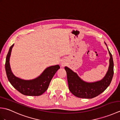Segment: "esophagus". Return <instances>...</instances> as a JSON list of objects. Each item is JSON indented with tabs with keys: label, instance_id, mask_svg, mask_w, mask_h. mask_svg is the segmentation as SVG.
I'll return each instance as SVG.
<instances>
[{
	"label": "esophagus",
	"instance_id": "1",
	"mask_svg": "<svg viewBox=\"0 0 120 120\" xmlns=\"http://www.w3.org/2000/svg\"><path fill=\"white\" fill-rule=\"evenodd\" d=\"M61 65H62V66H63V67H64V66L65 65H64V64H63V63H62Z\"/></svg>",
	"mask_w": 120,
	"mask_h": 120
}]
</instances>
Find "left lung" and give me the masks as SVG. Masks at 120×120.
<instances>
[{
	"mask_svg": "<svg viewBox=\"0 0 120 120\" xmlns=\"http://www.w3.org/2000/svg\"><path fill=\"white\" fill-rule=\"evenodd\" d=\"M108 50L110 55L108 70L105 77L100 81L93 82H86L70 68L67 67L64 68L67 72L68 88L73 95L79 98H92L99 95L107 88L113 76V58L108 48Z\"/></svg>",
	"mask_w": 120,
	"mask_h": 120,
	"instance_id": "8db88e82",
	"label": "left lung"
}]
</instances>
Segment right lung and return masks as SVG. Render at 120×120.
I'll list each match as a JSON object with an SVG mask.
<instances>
[{"mask_svg":"<svg viewBox=\"0 0 120 120\" xmlns=\"http://www.w3.org/2000/svg\"><path fill=\"white\" fill-rule=\"evenodd\" d=\"M13 46L14 44H13L10 48L5 63V68L9 82L16 90L25 95L40 96L42 95L47 90L53 76L60 68V66L56 65L46 68L40 76L32 80H26L16 77L12 72L9 62Z\"/></svg>","mask_w":120,"mask_h":120,"instance_id":"right-lung-1","label":"right lung"}]
</instances>
